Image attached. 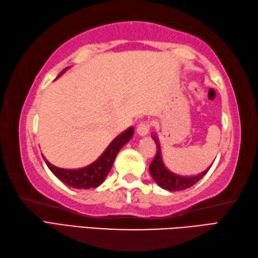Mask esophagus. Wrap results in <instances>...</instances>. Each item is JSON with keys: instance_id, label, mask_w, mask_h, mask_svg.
<instances>
[{"instance_id": "esophagus-1", "label": "esophagus", "mask_w": 258, "mask_h": 258, "mask_svg": "<svg viewBox=\"0 0 258 258\" xmlns=\"http://www.w3.org/2000/svg\"><path fill=\"white\" fill-rule=\"evenodd\" d=\"M149 130H150V123L148 121L140 122L138 125H137V133H138L139 136L148 135Z\"/></svg>"}]
</instances>
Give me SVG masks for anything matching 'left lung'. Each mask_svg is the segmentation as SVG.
<instances>
[{
    "label": "left lung",
    "instance_id": "8db88e82",
    "mask_svg": "<svg viewBox=\"0 0 258 258\" xmlns=\"http://www.w3.org/2000/svg\"><path fill=\"white\" fill-rule=\"evenodd\" d=\"M151 137L157 144V154L149 166V171H150L151 177L154 178V180L158 183V186H160L162 189H166V190H170V191H178V190H183V189L191 187L195 185L196 182L201 180L202 178L206 175L207 171L209 170V168L212 167L209 166V168H207L206 170L201 172L197 176L187 177V176L176 175V173L171 172L169 169H167V167L164 165V161H162V157H161V149H160L159 141L154 135Z\"/></svg>",
    "mask_w": 258,
    "mask_h": 258
}]
</instances>
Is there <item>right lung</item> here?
<instances>
[{"label": "right lung", "instance_id": "right-lung-1", "mask_svg": "<svg viewBox=\"0 0 258 258\" xmlns=\"http://www.w3.org/2000/svg\"><path fill=\"white\" fill-rule=\"evenodd\" d=\"M67 69L68 68H66V69L56 77V79L61 75H63ZM133 136L134 127H130L125 131H123L122 134H120L118 137H115L111 141V144L107 147V149L102 152V155L100 156L96 161L87 167L80 168V169H63V168L51 165L50 162L44 158L43 155H42V157H43V159L46 166L49 167V169L53 172L62 182H64L66 185L79 189L97 188L98 186L101 185L104 179H106V177L108 176L110 169H111L113 161L115 159V157H117L119 150L133 138Z\"/></svg>", "mask_w": 258, "mask_h": 258}]
</instances>
